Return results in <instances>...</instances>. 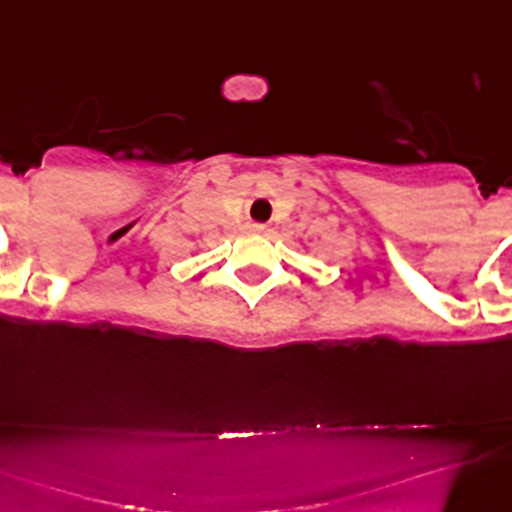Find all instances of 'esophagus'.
Here are the masks:
<instances>
[{"label":"esophagus","mask_w":512,"mask_h":512,"mask_svg":"<svg viewBox=\"0 0 512 512\" xmlns=\"http://www.w3.org/2000/svg\"><path fill=\"white\" fill-rule=\"evenodd\" d=\"M262 230H265V225H262V223H252L250 225V232H262Z\"/></svg>","instance_id":"34e87169"}]
</instances>
